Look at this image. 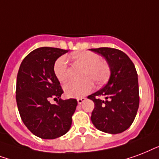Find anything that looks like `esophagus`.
Returning a JSON list of instances; mask_svg holds the SVG:
<instances>
[{"label": "esophagus", "instance_id": "34e87169", "mask_svg": "<svg viewBox=\"0 0 159 159\" xmlns=\"http://www.w3.org/2000/svg\"><path fill=\"white\" fill-rule=\"evenodd\" d=\"M86 99L84 98V97H82V98H79V99H77V102H78L79 104H81L82 103H84V102L85 101Z\"/></svg>", "mask_w": 159, "mask_h": 159}]
</instances>
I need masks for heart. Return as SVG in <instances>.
Masks as SVG:
<instances>
[{
    "mask_svg": "<svg viewBox=\"0 0 159 159\" xmlns=\"http://www.w3.org/2000/svg\"><path fill=\"white\" fill-rule=\"evenodd\" d=\"M72 58L78 65L84 67L82 81H70L64 86L65 93L70 98H80L93 89V82L101 84L106 81L110 73L109 65L100 60L99 55L90 51L75 53ZM54 72L60 82L68 80V60L66 56L58 59L54 66Z\"/></svg>",
    "mask_w": 159,
    "mask_h": 159,
    "instance_id": "heart-1",
    "label": "heart"
}]
</instances>
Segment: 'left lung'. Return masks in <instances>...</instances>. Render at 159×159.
<instances>
[{"instance_id":"1","label":"left lung","mask_w":159,"mask_h":159,"mask_svg":"<svg viewBox=\"0 0 159 159\" xmlns=\"http://www.w3.org/2000/svg\"><path fill=\"white\" fill-rule=\"evenodd\" d=\"M89 50L103 56L110 69L108 83L88 96L94 103L91 121L102 132L120 134L133 124L139 105L137 71L132 60L121 50L108 47ZM101 96L104 100L99 99Z\"/></svg>"}]
</instances>
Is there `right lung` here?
<instances>
[{
  "label": "right lung",
  "mask_w": 159,
  "mask_h": 159,
  "mask_svg": "<svg viewBox=\"0 0 159 159\" xmlns=\"http://www.w3.org/2000/svg\"><path fill=\"white\" fill-rule=\"evenodd\" d=\"M68 51L38 48L25 56L20 66L16 91L18 110L27 129L40 139L59 138L71 127L78 103L75 99H60L63 90L54 72L56 60ZM51 97H57L59 101L50 104Z\"/></svg>",
  "instance_id": "obj_1"
}]
</instances>
